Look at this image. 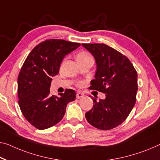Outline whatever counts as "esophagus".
Instances as JSON below:
<instances>
[{"mask_svg":"<svg viewBox=\"0 0 160 160\" xmlns=\"http://www.w3.org/2000/svg\"><path fill=\"white\" fill-rule=\"evenodd\" d=\"M83 97V94L81 92H77V99H81V98Z\"/></svg>","mask_w":160,"mask_h":160,"instance_id":"esophagus-1","label":"esophagus"}]
</instances>
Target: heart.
Returning a JSON list of instances; mask_svg holds the SVG:
<instances>
[{
    "label": "heart",
    "instance_id": "obj_1",
    "mask_svg": "<svg viewBox=\"0 0 160 160\" xmlns=\"http://www.w3.org/2000/svg\"><path fill=\"white\" fill-rule=\"evenodd\" d=\"M91 57H92V56H91L89 53L84 51H81V52L78 53V54L77 55V59H84V58H88ZM83 82H79L77 83L78 87H82V86H83Z\"/></svg>",
    "mask_w": 160,
    "mask_h": 160
}]
</instances>
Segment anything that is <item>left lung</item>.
Masks as SVG:
<instances>
[{
	"label": "left lung",
	"mask_w": 160,
	"mask_h": 160,
	"mask_svg": "<svg viewBox=\"0 0 160 160\" xmlns=\"http://www.w3.org/2000/svg\"><path fill=\"white\" fill-rule=\"evenodd\" d=\"M94 56L95 78L90 89L106 94L104 99L92 98L94 106L86 113L92 126L102 130L117 127L127 119L136 102L137 73L127 56L104 43H82Z\"/></svg>",
	"instance_id": "1"
}]
</instances>
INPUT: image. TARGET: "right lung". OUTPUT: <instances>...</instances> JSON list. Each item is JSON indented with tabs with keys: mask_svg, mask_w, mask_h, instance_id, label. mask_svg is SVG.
I'll use <instances>...</instances> for the list:
<instances>
[{
	"mask_svg": "<svg viewBox=\"0 0 160 160\" xmlns=\"http://www.w3.org/2000/svg\"><path fill=\"white\" fill-rule=\"evenodd\" d=\"M80 45L48 39L33 48L24 61L18 77V104L24 117L36 129L54 126L63 119L68 103L75 100L74 90L66 88L56 97L50 94V87L65 56Z\"/></svg>",
	"mask_w": 160,
	"mask_h": 160,
	"instance_id": "obj_1",
	"label": "right lung"
}]
</instances>
